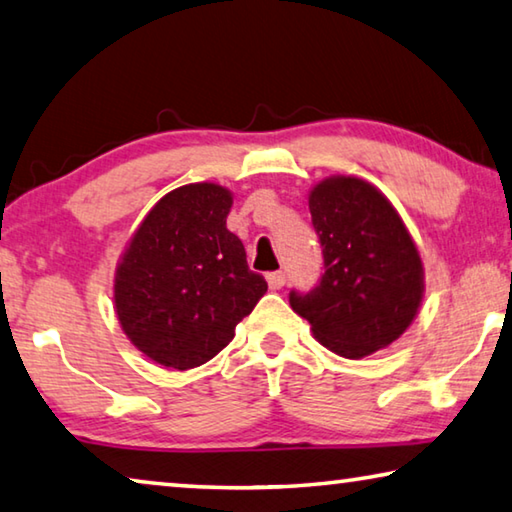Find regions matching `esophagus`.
<instances>
[{"mask_svg":"<svg viewBox=\"0 0 512 512\" xmlns=\"http://www.w3.org/2000/svg\"><path fill=\"white\" fill-rule=\"evenodd\" d=\"M266 280H269L271 289H282V287H285V282H287V273L285 271H271V273H266Z\"/></svg>","mask_w":512,"mask_h":512,"instance_id":"obj_1","label":"esophagus"}]
</instances>
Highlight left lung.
Wrapping results in <instances>:
<instances>
[{
	"label": "left lung",
	"mask_w": 512,
	"mask_h": 512,
	"mask_svg": "<svg viewBox=\"0 0 512 512\" xmlns=\"http://www.w3.org/2000/svg\"><path fill=\"white\" fill-rule=\"evenodd\" d=\"M323 273L289 303L314 337L358 360L399 339L419 310L424 269L408 230L383 193L358 177H330L310 193Z\"/></svg>",
	"instance_id": "8db88e82"
}]
</instances>
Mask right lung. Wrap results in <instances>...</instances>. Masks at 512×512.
Masks as SVG:
<instances>
[{"instance_id":"1","label":"right lung","mask_w":512,"mask_h":512,"mask_svg":"<svg viewBox=\"0 0 512 512\" xmlns=\"http://www.w3.org/2000/svg\"><path fill=\"white\" fill-rule=\"evenodd\" d=\"M230 191L186 184L150 209L116 273V312L150 360L193 369L232 342L266 294L243 243L225 227Z\"/></svg>"}]
</instances>
